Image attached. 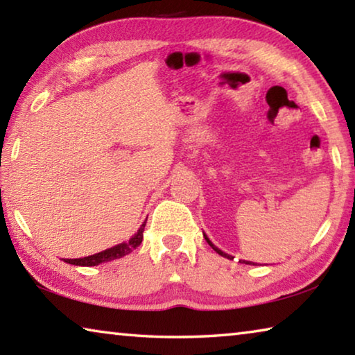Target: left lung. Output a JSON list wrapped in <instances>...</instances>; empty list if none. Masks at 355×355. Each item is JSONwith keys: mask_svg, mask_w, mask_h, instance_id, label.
<instances>
[{"mask_svg": "<svg viewBox=\"0 0 355 355\" xmlns=\"http://www.w3.org/2000/svg\"><path fill=\"white\" fill-rule=\"evenodd\" d=\"M203 236H205V239H207V243L209 244V245H211V248L216 250V252H218V254L220 255V257H225V258H228V260H233V257L232 255H228V254H225V252H222L220 249H218V248H216V245L211 243V241H209V239L207 238V235H203ZM239 263H245V264H254V263H250V261H245V260H239Z\"/></svg>", "mask_w": 355, "mask_h": 355, "instance_id": "obj_1", "label": "left lung"}]
</instances>
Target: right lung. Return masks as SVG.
I'll list each match as a JSON object with an SVG mask.
<instances>
[{"label":"right lung","instance_id":"add662e5","mask_svg":"<svg viewBox=\"0 0 355 355\" xmlns=\"http://www.w3.org/2000/svg\"><path fill=\"white\" fill-rule=\"evenodd\" d=\"M144 227H146V222L141 225V228L137 230L136 235L131 239H128L127 243L117 244V245H114V248H110L103 252H98V254H94V255H89L84 258H67V260L64 258V261L69 264H75V266H97V264H100V263L116 260V258H122L125 255H128L130 252H133L137 245L142 243Z\"/></svg>","mask_w":355,"mask_h":355}]
</instances>
